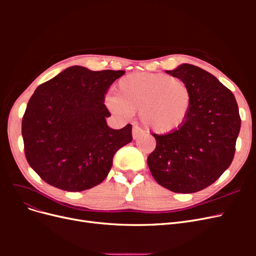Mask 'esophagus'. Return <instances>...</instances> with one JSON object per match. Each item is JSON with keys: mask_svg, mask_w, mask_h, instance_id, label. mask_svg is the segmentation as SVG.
Wrapping results in <instances>:
<instances>
[{"mask_svg": "<svg viewBox=\"0 0 256 256\" xmlns=\"http://www.w3.org/2000/svg\"><path fill=\"white\" fill-rule=\"evenodd\" d=\"M143 134H144V131L140 127L134 126V128H132V138H134V140H136V138H140Z\"/></svg>", "mask_w": 256, "mask_h": 256, "instance_id": "34e87169", "label": "esophagus"}]
</instances>
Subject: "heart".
Segmentation results:
<instances>
[{
  "label": "heart",
  "instance_id": "heart-1",
  "mask_svg": "<svg viewBox=\"0 0 256 256\" xmlns=\"http://www.w3.org/2000/svg\"><path fill=\"white\" fill-rule=\"evenodd\" d=\"M108 109L120 118L140 111L143 125L157 134L177 130L187 120L192 94L184 80L166 74L134 72L118 83V92L106 95Z\"/></svg>",
  "mask_w": 256,
  "mask_h": 256
}]
</instances>
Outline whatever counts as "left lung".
Segmentation results:
<instances>
[{
    "label": "left lung",
    "instance_id": "left-lung-1",
    "mask_svg": "<svg viewBox=\"0 0 256 256\" xmlns=\"http://www.w3.org/2000/svg\"><path fill=\"white\" fill-rule=\"evenodd\" d=\"M166 74L184 80L192 106L182 127L152 134L156 148L147 158L160 186L176 193H193L214 184L233 161L240 120L235 96L212 74L182 64Z\"/></svg>",
    "mask_w": 256,
    "mask_h": 256
}]
</instances>
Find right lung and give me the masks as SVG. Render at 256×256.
Wrapping results in <instances>:
<instances>
[{"label":"right lung","instance_id":"1","mask_svg":"<svg viewBox=\"0 0 256 256\" xmlns=\"http://www.w3.org/2000/svg\"><path fill=\"white\" fill-rule=\"evenodd\" d=\"M124 70L72 66L40 84L22 118L26 158L42 180L72 192L104 180L114 154L132 141V126L115 130L104 97Z\"/></svg>","mask_w":256,"mask_h":256}]
</instances>
